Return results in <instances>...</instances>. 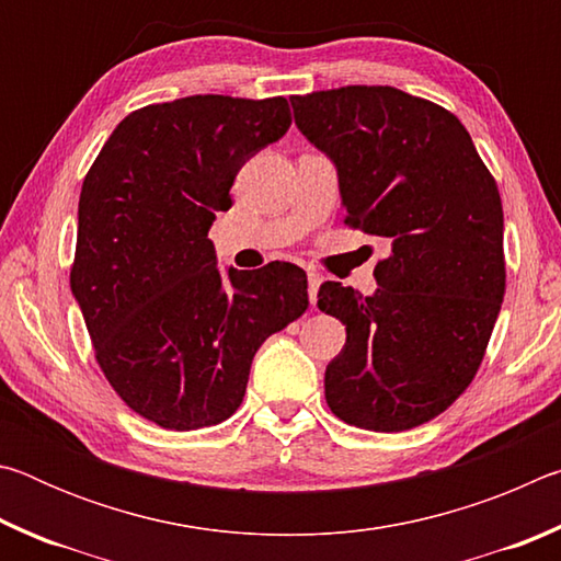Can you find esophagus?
I'll use <instances>...</instances> for the list:
<instances>
[{
    "mask_svg": "<svg viewBox=\"0 0 561 561\" xmlns=\"http://www.w3.org/2000/svg\"><path fill=\"white\" fill-rule=\"evenodd\" d=\"M321 284V274L319 272H309V301L317 307V291Z\"/></svg>",
    "mask_w": 561,
    "mask_h": 561,
    "instance_id": "34e87169",
    "label": "esophagus"
}]
</instances>
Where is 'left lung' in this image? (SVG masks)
<instances>
[{
  "label": "left lung",
  "instance_id": "8db88e82",
  "mask_svg": "<svg viewBox=\"0 0 561 561\" xmlns=\"http://www.w3.org/2000/svg\"><path fill=\"white\" fill-rule=\"evenodd\" d=\"M291 106L334 158L344 222L388 247L374 297L319 289V309L346 324L327 403L356 428H415L458 401L485 358L507 284L497 183L458 116L428 99L341 87Z\"/></svg>",
  "mask_w": 561,
  "mask_h": 561
}]
</instances>
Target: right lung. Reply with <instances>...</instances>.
Segmentation results:
<instances>
[{"mask_svg":"<svg viewBox=\"0 0 561 561\" xmlns=\"http://www.w3.org/2000/svg\"><path fill=\"white\" fill-rule=\"evenodd\" d=\"M289 126L284 96L150 103L118 123L83 178L71 291L106 381L160 428L227 421L257 348L309 307L297 264L222 279L207 240L240 168Z\"/></svg>","mask_w":561,"mask_h":561,"instance_id":"1","label":"right lung"}]
</instances>
